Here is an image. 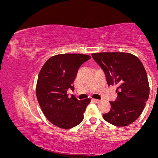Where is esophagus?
Here are the masks:
<instances>
[{
	"instance_id": "esophagus-1",
	"label": "esophagus",
	"mask_w": 158,
	"mask_h": 158,
	"mask_svg": "<svg viewBox=\"0 0 158 158\" xmlns=\"http://www.w3.org/2000/svg\"><path fill=\"white\" fill-rule=\"evenodd\" d=\"M92 101L94 102L95 103H99V102H100L101 100H99V99H93Z\"/></svg>"
}]
</instances>
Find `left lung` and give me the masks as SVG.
Wrapping results in <instances>:
<instances>
[{
  "mask_svg": "<svg viewBox=\"0 0 158 158\" xmlns=\"http://www.w3.org/2000/svg\"><path fill=\"white\" fill-rule=\"evenodd\" d=\"M92 56L104 71L108 85L117 86L118 96L116 101L110 102L111 110L103 114L104 119L117 127L132 124L143 112L150 94L143 64L130 53L102 52Z\"/></svg>",
  "mask_w": 158,
  "mask_h": 158,
  "instance_id": "obj_1",
  "label": "left lung"
}]
</instances>
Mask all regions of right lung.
Segmentation results:
<instances>
[{
	"instance_id": "obj_1",
	"label": "right lung",
	"mask_w": 158,
	"mask_h": 158,
	"mask_svg": "<svg viewBox=\"0 0 158 158\" xmlns=\"http://www.w3.org/2000/svg\"><path fill=\"white\" fill-rule=\"evenodd\" d=\"M90 59L86 54H58L48 59L40 71L35 89L38 102L48 120L58 127L70 129L83 120L91 99L69 97L67 91L74 90L79 68Z\"/></svg>"
}]
</instances>
